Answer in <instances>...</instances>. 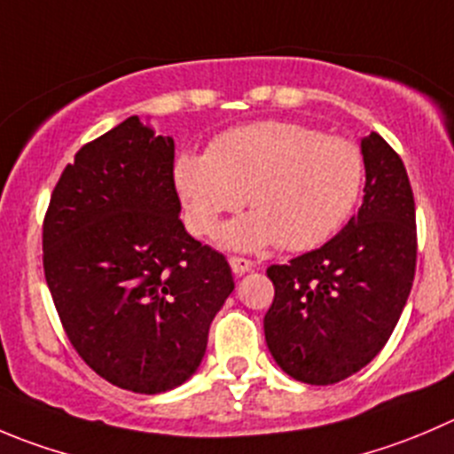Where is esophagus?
Masks as SVG:
<instances>
[{"label": "esophagus", "mask_w": 454, "mask_h": 454, "mask_svg": "<svg viewBox=\"0 0 454 454\" xmlns=\"http://www.w3.org/2000/svg\"><path fill=\"white\" fill-rule=\"evenodd\" d=\"M231 268L235 275H246L248 270H253L254 263L250 262V259H244V257H231Z\"/></svg>", "instance_id": "esophagus-1"}]
</instances>
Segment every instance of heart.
<instances>
[{
	"label": "heart",
	"instance_id": "b5f03b06",
	"mask_svg": "<svg viewBox=\"0 0 454 454\" xmlns=\"http://www.w3.org/2000/svg\"><path fill=\"white\" fill-rule=\"evenodd\" d=\"M362 148L293 121H259L217 137L204 155H179L175 188L195 235L213 237L226 213H253L228 223L222 241L259 250H310L353 215L364 188Z\"/></svg>",
	"mask_w": 454,
	"mask_h": 454
}]
</instances>
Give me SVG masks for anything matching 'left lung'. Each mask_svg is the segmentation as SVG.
I'll list each match as a JSON object with an SVG mask.
<instances>
[{"label": "left lung", "instance_id": "8db88e82", "mask_svg": "<svg viewBox=\"0 0 454 454\" xmlns=\"http://www.w3.org/2000/svg\"><path fill=\"white\" fill-rule=\"evenodd\" d=\"M362 155L359 213L321 248L266 270L275 286L263 317L268 350L303 384H337L371 364L415 279V197L402 157L377 133L362 139Z\"/></svg>", "mask_w": 454, "mask_h": 454}]
</instances>
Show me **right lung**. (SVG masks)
<instances>
[{"mask_svg": "<svg viewBox=\"0 0 454 454\" xmlns=\"http://www.w3.org/2000/svg\"><path fill=\"white\" fill-rule=\"evenodd\" d=\"M173 161V137L129 117L74 155L43 219V272L70 344L142 395L195 375L235 288L226 257L179 219Z\"/></svg>", "mask_w": 454, "mask_h": 454, "instance_id": "add662e5", "label": "right lung"}]
</instances>
